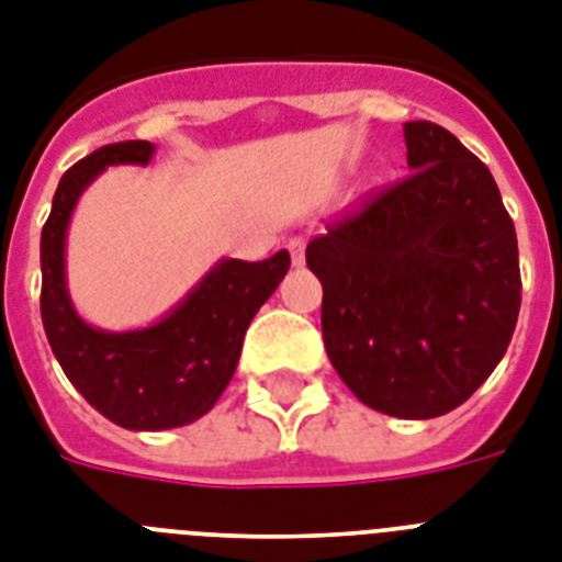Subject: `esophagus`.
Instances as JSON below:
<instances>
[{"instance_id": "1", "label": "esophagus", "mask_w": 562, "mask_h": 562, "mask_svg": "<svg viewBox=\"0 0 562 562\" xmlns=\"http://www.w3.org/2000/svg\"><path fill=\"white\" fill-rule=\"evenodd\" d=\"M285 248H289V254H291V262H294V266H303V259H305V239H303V236H291Z\"/></svg>"}]
</instances>
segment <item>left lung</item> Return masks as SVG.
<instances>
[{
    "label": "left lung",
    "mask_w": 562,
    "mask_h": 562,
    "mask_svg": "<svg viewBox=\"0 0 562 562\" xmlns=\"http://www.w3.org/2000/svg\"><path fill=\"white\" fill-rule=\"evenodd\" d=\"M409 176L308 241L323 344L355 398L436 418L503 360L519 317L517 231L485 164L453 132L404 123Z\"/></svg>",
    "instance_id": "8db88e82"
}]
</instances>
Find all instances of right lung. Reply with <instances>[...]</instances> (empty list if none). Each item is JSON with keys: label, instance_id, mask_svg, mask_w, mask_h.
Masks as SVG:
<instances>
[{"label": "right lung", "instance_id": "right-lung-1", "mask_svg": "<svg viewBox=\"0 0 562 562\" xmlns=\"http://www.w3.org/2000/svg\"><path fill=\"white\" fill-rule=\"evenodd\" d=\"M155 144L94 149L59 178L40 239L45 337L75 390L123 430H172L202 418L231 384L254 314L289 273V250L266 262L218 259L149 326L109 331L86 323L68 294L66 236L80 195L109 167H147Z\"/></svg>", "mask_w": 562, "mask_h": 562}]
</instances>
